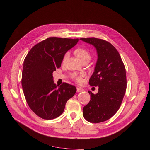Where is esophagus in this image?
I'll return each mask as SVG.
<instances>
[{"label":"esophagus","instance_id":"obj_1","mask_svg":"<svg viewBox=\"0 0 150 150\" xmlns=\"http://www.w3.org/2000/svg\"><path fill=\"white\" fill-rule=\"evenodd\" d=\"M84 91V89H83V88H79V87H78L77 88H76V91L78 93H80V92H82V91Z\"/></svg>","mask_w":150,"mask_h":150}]
</instances>
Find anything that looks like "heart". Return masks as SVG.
<instances>
[{
  "mask_svg": "<svg viewBox=\"0 0 150 150\" xmlns=\"http://www.w3.org/2000/svg\"><path fill=\"white\" fill-rule=\"evenodd\" d=\"M75 53L76 55V56L79 57V59L82 61L86 59H89L91 58L90 56V54L89 53V52L84 48H78L75 50ZM69 57V53H67L64 56V59L66 60L67 58ZM74 79L76 80V81L79 83H81L82 81V78L81 76H76L75 75H74Z\"/></svg>",
  "mask_w": 150,
  "mask_h": 150,
  "instance_id": "b5f03b06",
  "label": "heart"
}]
</instances>
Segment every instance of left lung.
<instances>
[{
	"mask_svg": "<svg viewBox=\"0 0 150 150\" xmlns=\"http://www.w3.org/2000/svg\"><path fill=\"white\" fill-rule=\"evenodd\" d=\"M80 40L96 48L97 59L89 84L99 87L94 94L88 91L91 100L83 107V116L90 122H101L110 119L120 107L126 90V74L118 51L109 42L91 37Z\"/></svg>",
	"mask_w": 150,
	"mask_h": 150,
	"instance_id": "left-lung-1",
	"label": "left lung"
}]
</instances>
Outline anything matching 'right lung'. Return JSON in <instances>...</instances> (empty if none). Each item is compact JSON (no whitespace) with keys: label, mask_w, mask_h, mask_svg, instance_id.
I'll return each instance as SVG.
<instances>
[{"label":"right lung","mask_w":150,"mask_h":150,"mask_svg":"<svg viewBox=\"0 0 150 150\" xmlns=\"http://www.w3.org/2000/svg\"><path fill=\"white\" fill-rule=\"evenodd\" d=\"M78 42V38L49 37L32 47L25 58L21 80L24 94L30 109L43 119L59 116L76 93V88L69 84L56 85L53 73Z\"/></svg>","instance_id":"1"}]
</instances>
